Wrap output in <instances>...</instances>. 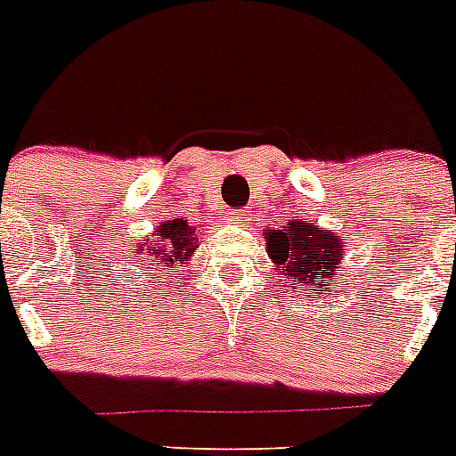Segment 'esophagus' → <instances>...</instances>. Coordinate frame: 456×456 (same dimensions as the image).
<instances>
[{"label": "esophagus", "instance_id": "1", "mask_svg": "<svg viewBox=\"0 0 456 456\" xmlns=\"http://www.w3.org/2000/svg\"><path fill=\"white\" fill-rule=\"evenodd\" d=\"M227 220H229V223H243L245 211H243V208H232V211L227 213Z\"/></svg>", "mask_w": 456, "mask_h": 456}]
</instances>
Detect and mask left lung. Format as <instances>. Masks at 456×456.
Masks as SVG:
<instances>
[{
	"label": "left lung",
	"instance_id": "1",
	"mask_svg": "<svg viewBox=\"0 0 456 456\" xmlns=\"http://www.w3.org/2000/svg\"><path fill=\"white\" fill-rule=\"evenodd\" d=\"M344 236L322 229L310 220H291L282 229H266L268 255L275 264V275L289 284L314 287L326 291L344 259Z\"/></svg>",
	"mask_w": 456,
	"mask_h": 456
}]
</instances>
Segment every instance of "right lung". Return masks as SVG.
I'll use <instances>...</instances> for the list:
<instances>
[{
	"instance_id": "right-lung-1",
	"label": "right lung",
	"mask_w": 456,
	"mask_h": 456,
	"mask_svg": "<svg viewBox=\"0 0 456 456\" xmlns=\"http://www.w3.org/2000/svg\"><path fill=\"white\" fill-rule=\"evenodd\" d=\"M197 236L195 227H190L183 217H174L158 227V233H153V239L146 240L144 245H137V256L149 255V261L133 259L142 275H149L144 287L149 289V282H156L160 287H179L183 282L185 268L192 261V255L197 250Z\"/></svg>"
}]
</instances>
